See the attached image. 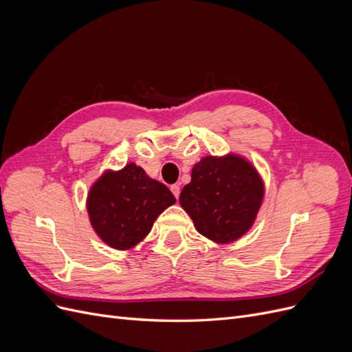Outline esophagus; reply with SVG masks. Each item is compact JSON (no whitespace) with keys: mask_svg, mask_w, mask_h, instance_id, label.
I'll list each match as a JSON object with an SVG mask.
<instances>
[{"mask_svg":"<svg viewBox=\"0 0 352 352\" xmlns=\"http://www.w3.org/2000/svg\"><path fill=\"white\" fill-rule=\"evenodd\" d=\"M170 190H172L173 192V195L176 197V198H179V194H180V186L176 184V185H172L170 186Z\"/></svg>","mask_w":352,"mask_h":352,"instance_id":"obj_1","label":"esophagus"}]
</instances>
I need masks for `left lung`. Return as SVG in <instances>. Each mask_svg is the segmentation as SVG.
<instances>
[{
	"label": "left lung",
	"mask_w": 352,
	"mask_h": 352,
	"mask_svg": "<svg viewBox=\"0 0 352 352\" xmlns=\"http://www.w3.org/2000/svg\"><path fill=\"white\" fill-rule=\"evenodd\" d=\"M264 197L255 167L243 157L207 155L194 166L179 197L197 230L216 243H229L250 230Z\"/></svg>",
	"instance_id": "8db88e82"
}]
</instances>
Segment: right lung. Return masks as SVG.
Masks as SVG:
<instances>
[{"mask_svg": "<svg viewBox=\"0 0 352 352\" xmlns=\"http://www.w3.org/2000/svg\"><path fill=\"white\" fill-rule=\"evenodd\" d=\"M176 198L135 163L107 170L88 194L87 208L97 235L114 250H131L150 233L162 212Z\"/></svg>", "mask_w": 352, "mask_h": 352, "instance_id": "right-lung-1", "label": "right lung"}]
</instances>
